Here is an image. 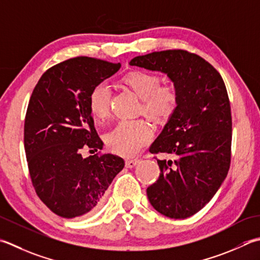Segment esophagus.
Here are the masks:
<instances>
[{"mask_svg":"<svg viewBox=\"0 0 260 260\" xmlns=\"http://www.w3.org/2000/svg\"><path fill=\"white\" fill-rule=\"evenodd\" d=\"M140 164V160H137V159H133V160H126L125 161V166H126V168H134V167H136L137 165Z\"/></svg>","mask_w":260,"mask_h":260,"instance_id":"esophagus-1","label":"esophagus"}]
</instances>
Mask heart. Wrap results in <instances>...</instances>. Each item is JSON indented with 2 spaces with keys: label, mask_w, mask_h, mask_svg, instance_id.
Masks as SVG:
<instances>
[{
  "label": "heart",
  "mask_w": 260,
  "mask_h": 260,
  "mask_svg": "<svg viewBox=\"0 0 260 260\" xmlns=\"http://www.w3.org/2000/svg\"><path fill=\"white\" fill-rule=\"evenodd\" d=\"M124 82L142 99V111L155 121H166L174 114L178 94L174 86H160L157 76L144 71H134L127 74ZM110 85L96 83L89 94V108L96 119H105L110 108ZM153 133L150 125L143 120L119 121L106 134V144L114 153L134 156L149 144Z\"/></svg>",
  "instance_id": "1"
}]
</instances>
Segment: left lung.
Here are the masks:
<instances>
[{
  "instance_id": "8db88e82",
  "label": "left lung",
  "mask_w": 260,
  "mask_h": 260,
  "mask_svg": "<svg viewBox=\"0 0 260 260\" xmlns=\"http://www.w3.org/2000/svg\"><path fill=\"white\" fill-rule=\"evenodd\" d=\"M132 66L168 76L178 94L177 107L151 153L160 177L146 189L151 205L162 215L186 218L201 211L228 176L231 159L230 101L220 73L201 56L186 50H162L136 56Z\"/></svg>"
}]
</instances>
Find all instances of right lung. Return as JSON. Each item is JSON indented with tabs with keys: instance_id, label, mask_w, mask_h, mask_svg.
Returning a JSON list of instances; mask_svg holds the SVG:
<instances>
[{
	"instance_id": "right-lung-1",
	"label": "right lung",
	"mask_w": 260,
	"mask_h": 260,
	"mask_svg": "<svg viewBox=\"0 0 260 260\" xmlns=\"http://www.w3.org/2000/svg\"><path fill=\"white\" fill-rule=\"evenodd\" d=\"M119 69V63L98 58H71L46 71L32 91L24 120L25 155L36 192L56 215L73 218L98 210L125 166L118 155L81 154L84 146L103 149L89 94Z\"/></svg>"
}]
</instances>
